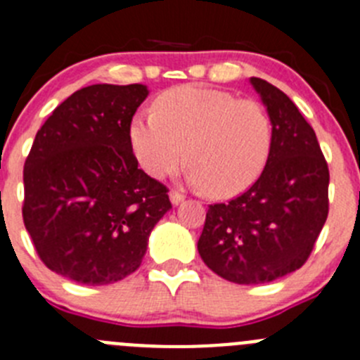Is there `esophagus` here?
<instances>
[{"label": "esophagus", "instance_id": "obj_1", "mask_svg": "<svg viewBox=\"0 0 360 360\" xmlns=\"http://www.w3.org/2000/svg\"><path fill=\"white\" fill-rule=\"evenodd\" d=\"M184 194L180 193V191H171L169 193V200H171V203H173V205H178V203H182L184 202Z\"/></svg>", "mask_w": 360, "mask_h": 360}]
</instances>
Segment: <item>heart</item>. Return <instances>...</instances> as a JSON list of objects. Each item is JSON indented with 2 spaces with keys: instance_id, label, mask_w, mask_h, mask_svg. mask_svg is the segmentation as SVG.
<instances>
[{
  "instance_id": "obj_1",
  "label": "heart",
  "mask_w": 360,
  "mask_h": 360,
  "mask_svg": "<svg viewBox=\"0 0 360 360\" xmlns=\"http://www.w3.org/2000/svg\"><path fill=\"white\" fill-rule=\"evenodd\" d=\"M128 139L139 166L153 178L173 174L186 160L187 178L212 196L243 193L262 173L273 143L268 112L255 100L200 85H182L137 114Z\"/></svg>"
}]
</instances>
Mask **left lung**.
<instances>
[{
    "instance_id": "8db88e82",
    "label": "left lung",
    "mask_w": 360,
    "mask_h": 360,
    "mask_svg": "<svg viewBox=\"0 0 360 360\" xmlns=\"http://www.w3.org/2000/svg\"><path fill=\"white\" fill-rule=\"evenodd\" d=\"M250 82L271 120V151L246 193L209 207L198 252L221 278L255 285L309 259L328 216L330 174L314 130L288 94L262 78Z\"/></svg>"
}]
</instances>
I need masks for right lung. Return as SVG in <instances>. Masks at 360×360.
Here are the masks:
<instances>
[{
	"label": "right lung",
	"mask_w": 360,
	"mask_h": 360,
	"mask_svg": "<svg viewBox=\"0 0 360 360\" xmlns=\"http://www.w3.org/2000/svg\"><path fill=\"white\" fill-rule=\"evenodd\" d=\"M146 85L72 92L35 135L25 162L22 221L51 271L85 285L131 275L171 209L167 187L139 169L128 127Z\"/></svg>",
	"instance_id": "right-lung-1"
}]
</instances>
